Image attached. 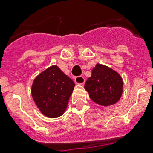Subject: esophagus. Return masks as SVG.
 Returning a JSON list of instances; mask_svg holds the SVG:
<instances>
[{
  "label": "esophagus",
  "mask_w": 153,
  "mask_h": 153,
  "mask_svg": "<svg viewBox=\"0 0 153 153\" xmlns=\"http://www.w3.org/2000/svg\"><path fill=\"white\" fill-rule=\"evenodd\" d=\"M74 82L76 84H79V85H82L85 82V79L82 76H77L74 79Z\"/></svg>",
  "instance_id": "1"
}]
</instances>
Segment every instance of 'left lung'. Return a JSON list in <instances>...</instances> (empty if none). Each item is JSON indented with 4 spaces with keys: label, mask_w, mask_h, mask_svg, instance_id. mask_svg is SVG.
I'll use <instances>...</instances> for the list:
<instances>
[{
    "label": "left lung",
    "mask_w": 153,
    "mask_h": 153,
    "mask_svg": "<svg viewBox=\"0 0 153 153\" xmlns=\"http://www.w3.org/2000/svg\"><path fill=\"white\" fill-rule=\"evenodd\" d=\"M85 89L91 100L103 106H109L121 98L123 81L117 72L98 63L92 70L91 77L86 80Z\"/></svg>",
    "instance_id": "1"
}]
</instances>
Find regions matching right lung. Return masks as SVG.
Wrapping results in <instances>:
<instances>
[{"label":"right lung","instance_id":"add662e5","mask_svg":"<svg viewBox=\"0 0 153 153\" xmlns=\"http://www.w3.org/2000/svg\"><path fill=\"white\" fill-rule=\"evenodd\" d=\"M74 82L55 65L35 79L32 95L41 113L48 117L61 116L67 109Z\"/></svg>","mask_w":153,"mask_h":153}]
</instances>
